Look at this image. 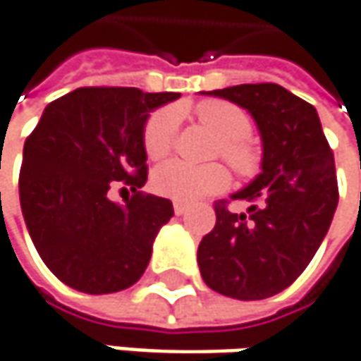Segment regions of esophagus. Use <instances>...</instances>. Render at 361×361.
<instances>
[{
	"mask_svg": "<svg viewBox=\"0 0 361 361\" xmlns=\"http://www.w3.org/2000/svg\"><path fill=\"white\" fill-rule=\"evenodd\" d=\"M185 210H188V204H183V202H176V204H173V212H176L178 216L185 214Z\"/></svg>",
	"mask_w": 361,
	"mask_h": 361,
	"instance_id": "obj_1",
	"label": "esophagus"
}]
</instances>
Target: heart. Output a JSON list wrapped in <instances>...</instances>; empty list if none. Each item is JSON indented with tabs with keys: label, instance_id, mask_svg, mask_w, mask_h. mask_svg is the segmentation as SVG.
<instances>
[{
	"label": "heart",
	"instance_id": "b5f03b06",
	"mask_svg": "<svg viewBox=\"0 0 361 361\" xmlns=\"http://www.w3.org/2000/svg\"><path fill=\"white\" fill-rule=\"evenodd\" d=\"M197 121L214 133L218 143L214 155H220L240 178H252L260 169V151L248 139L250 118L236 104L226 101H206L197 104ZM180 113L176 106L155 111L143 127V147L151 159L165 157L178 137ZM153 190L178 202H194L197 197L224 192L230 183V173L222 164H188L171 159L153 171Z\"/></svg>",
	"mask_w": 361,
	"mask_h": 361
}]
</instances>
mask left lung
<instances>
[{
	"mask_svg": "<svg viewBox=\"0 0 361 361\" xmlns=\"http://www.w3.org/2000/svg\"><path fill=\"white\" fill-rule=\"evenodd\" d=\"M206 94L246 109L262 139V171L232 200L248 214L214 204L216 226L197 246L204 283L220 295L259 301L285 290L323 243L337 208L334 151L313 104L273 82Z\"/></svg>",
	"mask_w": 361,
	"mask_h": 361,
	"instance_id": "obj_1",
	"label": "left lung"
}]
</instances>
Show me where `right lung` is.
<instances>
[{
  "label": "right lung",
  "instance_id": "add662e5",
  "mask_svg": "<svg viewBox=\"0 0 361 361\" xmlns=\"http://www.w3.org/2000/svg\"><path fill=\"white\" fill-rule=\"evenodd\" d=\"M180 92L82 87L52 101L24 143L20 204L39 259L72 289L117 293L145 273L153 240L173 216L147 181L143 127ZM117 185L134 196L110 200Z\"/></svg>",
  "mask_w": 361,
  "mask_h": 361
}]
</instances>
